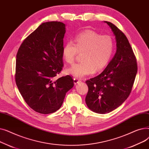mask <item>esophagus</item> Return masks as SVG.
I'll use <instances>...</instances> for the list:
<instances>
[{
	"label": "esophagus",
	"instance_id": "1",
	"mask_svg": "<svg viewBox=\"0 0 149 149\" xmlns=\"http://www.w3.org/2000/svg\"><path fill=\"white\" fill-rule=\"evenodd\" d=\"M81 80L80 79H77V78H74V84H77L78 83H79L80 82H81Z\"/></svg>",
	"mask_w": 149,
	"mask_h": 149
}]
</instances>
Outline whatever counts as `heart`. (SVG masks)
Wrapping results in <instances>:
<instances>
[{"mask_svg":"<svg viewBox=\"0 0 149 149\" xmlns=\"http://www.w3.org/2000/svg\"><path fill=\"white\" fill-rule=\"evenodd\" d=\"M114 50V42L111 36L102 35L87 30L77 34L72 42L64 45L62 56L68 64H72L78 52L82 53L83 61L66 69V73L81 78L99 72L107 66Z\"/></svg>","mask_w":149,"mask_h":149,"instance_id":"b5f03b06","label":"heart"}]
</instances>
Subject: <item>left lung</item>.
<instances>
[{
	"mask_svg": "<svg viewBox=\"0 0 149 149\" xmlns=\"http://www.w3.org/2000/svg\"><path fill=\"white\" fill-rule=\"evenodd\" d=\"M104 22L115 36L116 51L102 72L86 81L89 88L86 103L98 113L111 112L126 101L138 70L136 59L126 36L113 23Z\"/></svg>",
	"mask_w": 149,
	"mask_h": 149,
	"instance_id": "left-lung-1",
	"label": "left lung"
}]
</instances>
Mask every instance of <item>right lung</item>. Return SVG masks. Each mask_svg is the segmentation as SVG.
Here are the masks:
<instances>
[{
	"instance_id": "add662e5",
	"label": "right lung",
	"mask_w": 149,
	"mask_h": 149,
	"mask_svg": "<svg viewBox=\"0 0 149 149\" xmlns=\"http://www.w3.org/2000/svg\"><path fill=\"white\" fill-rule=\"evenodd\" d=\"M65 32L63 23H43L23 40L17 53L15 83L27 104L40 113L58 110L74 86L71 76L55 78L63 66Z\"/></svg>"
}]
</instances>
